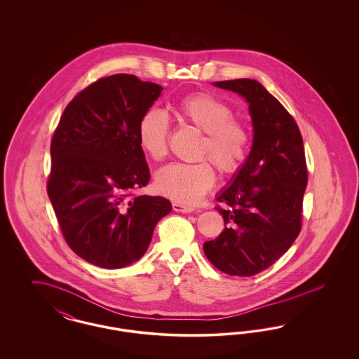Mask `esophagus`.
Instances as JSON below:
<instances>
[{
  "mask_svg": "<svg viewBox=\"0 0 359 359\" xmlns=\"http://www.w3.org/2000/svg\"><path fill=\"white\" fill-rule=\"evenodd\" d=\"M172 208L176 211V212H192L195 208L191 207V205H182V203H177V202H173L172 203Z\"/></svg>",
  "mask_w": 359,
  "mask_h": 359,
  "instance_id": "1",
  "label": "esophagus"
}]
</instances>
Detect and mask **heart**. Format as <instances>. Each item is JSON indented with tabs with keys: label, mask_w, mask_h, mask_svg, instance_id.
Here are the masks:
<instances>
[{
	"label": "heart",
	"mask_w": 359,
	"mask_h": 359,
	"mask_svg": "<svg viewBox=\"0 0 359 359\" xmlns=\"http://www.w3.org/2000/svg\"><path fill=\"white\" fill-rule=\"evenodd\" d=\"M177 116L195 126L205 137L199 157L210 158L224 176L242 168L249 152L250 135L246 125L233 117L231 107L208 93H195L175 104ZM137 138L141 149L156 161L168 154L170 120L157 109L147 110L138 122ZM215 183V172L207 160L194 164L173 163L157 172V191L177 203H196Z\"/></svg>",
	"instance_id": "obj_1"
}]
</instances>
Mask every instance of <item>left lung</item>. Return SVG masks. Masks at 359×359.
<instances>
[{
	"label": "left lung",
	"mask_w": 359,
	"mask_h": 359,
	"mask_svg": "<svg viewBox=\"0 0 359 359\" xmlns=\"http://www.w3.org/2000/svg\"><path fill=\"white\" fill-rule=\"evenodd\" d=\"M249 103L253 145L217 205L224 221L218 238L205 242L208 261L223 273L255 276L283 256L302 230L307 164L303 137L287 109L255 79L212 83Z\"/></svg>",
	"instance_id": "obj_1"
}]
</instances>
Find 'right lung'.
<instances>
[{
    "instance_id": "1",
    "label": "right lung",
    "mask_w": 359,
    "mask_h": 359,
    "mask_svg": "<svg viewBox=\"0 0 359 359\" xmlns=\"http://www.w3.org/2000/svg\"><path fill=\"white\" fill-rule=\"evenodd\" d=\"M161 91L129 74L101 78L74 97L52 137L48 196L69 248L93 265L140 259L171 212L168 199L136 195L151 179L137 128Z\"/></svg>"
}]
</instances>
